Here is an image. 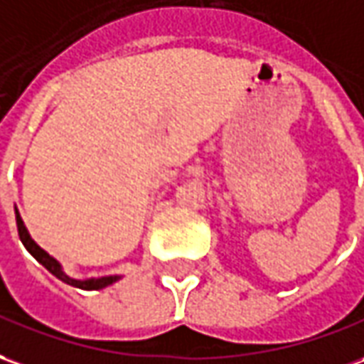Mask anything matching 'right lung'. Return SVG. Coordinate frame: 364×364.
<instances>
[{
	"mask_svg": "<svg viewBox=\"0 0 364 364\" xmlns=\"http://www.w3.org/2000/svg\"><path fill=\"white\" fill-rule=\"evenodd\" d=\"M15 220H17V230H19V238H21L23 246L29 250L35 260L43 264L47 270L53 274V276H57L60 282H65L68 286H75V288H80V289H102V288H108L112 286L114 282H118L122 276H100V278H86V279H76V278H70L67 272L63 270V264L57 260V258H53L47 250H43L39 244L35 242L29 235V230H27V226L23 223L21 215H19V210L15 207Z\"/></svg>",
	"mask_w": 364,
	"mask_h": 364,
	"instance_id": "add662e5",
	"label": "right lung"
}]
</instances>
